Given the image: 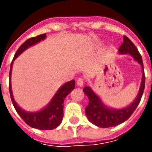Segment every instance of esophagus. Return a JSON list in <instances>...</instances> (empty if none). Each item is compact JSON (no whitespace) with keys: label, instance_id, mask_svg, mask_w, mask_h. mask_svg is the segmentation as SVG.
Instances as JSON below:
<instances>
[{"label":"esophagus","instance_id":"obj_1","mask_svg":"<svg viewBox=\"0 0 152 152\" xmlns=\"http://www.w3.org/2000/svg\"><path fill=\"white\" fill-rule=\"evenodd\" d=\"M84 82H85V80L83 78H78L77 79V81H76V84H77V86H84Z\"/></svg>","mask_w":152,"mask_h":152}]
</instances>
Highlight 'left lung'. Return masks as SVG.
Listing matches in <instances>:
<instances>
[{"instance_id":"1","label":"left lung","mask_w":152,"mask_h":152,"mask_svg":"<svg viewBox=\"0 0 152 152\" xmlns=\"http://www.w3.org/2000/svg\"><path fill=\"white\" fill-rule=\"evenodd\" d=\"M119 52L121 53H129L134 58V60H136L137 63H140L142 67V78L139 93L135 101L131 105L125 108L114 110L107 107L102 103L101 99L96 95L89 86L85 87L83 91L89 98V104L86 107V116L92 124H95L96 126H99L100 128L113 127L127 121L139 104L145 88L146 78L144 74L142 58L136 46L126 36H124V42L121 44V45L119 48Z\"/></svg>"}]
</instances>
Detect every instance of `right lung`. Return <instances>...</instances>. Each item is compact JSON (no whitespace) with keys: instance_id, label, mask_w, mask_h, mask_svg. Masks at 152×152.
<instances>
[{"instance_id":"right-lung-1","label":"right lung","mask_w":152,"mask_h":152,"mask_svg":"<svg viewBox=\"0 0 152 152\" xmlns=\"http://www.w3.org/2000/svg\"><path fill=\"white\" fill-rule=\"evenodd\" d=\"M46 37V34L39 35L37 37L29 38L25 41L24 43L21 45V46L18 48L17 52L15 53V57L13 58L11 64H10V83H9V89L10 94L13 105L15 107L16 112L20 115V117L25 121L26 124L35 129H41V130H50L57 128L63 121V101L66 98V96L69 94L72 89L75 88V80H72L71 81L66 82L60 88L55 95L53 96V99L51 100L50 104L46 107L42 109L41 111L37 112H27L23 111L18 106L13 98L11 90V85H10V76H11L12 66L13 62L17 57L23 52L28 47L33 45L35 44L44 40Z\"/></svg>"}]
</instances>
